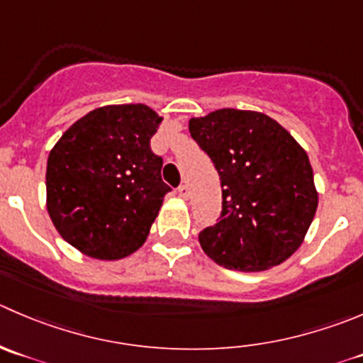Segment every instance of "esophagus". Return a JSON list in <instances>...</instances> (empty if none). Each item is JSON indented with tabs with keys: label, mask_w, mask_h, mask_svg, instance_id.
<instances>
[{
	"label": "esophagus",
	"mask_w": 363,
	"mask_h": 363,
	"mask_svg": "<svg viewBox=\"0 0 363 363\" xmlns=\"http://www.w3.org/2000/svg\"><path fill=\"white\" fill-rule=\"evenodd\" d=\"M177 193H179V196H181V199H184V200H188V196H189V189H188V186L186 184H181L177 188Z\"/></svg>",
	"instance_id": "obj_1"
}]
</instances>
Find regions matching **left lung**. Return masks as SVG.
Instances as JSON below:
<instances>
[{
    "label": "left lung",
    "mask_w": 363,
    "mask_h": 363,
    "mask_svg": "<svg viewBox=\"0 0 363 363\" xmlns=\"http://www.w3.org/2000/svg\"><path fill=\"white\" fill-rule=\"evenodd\" d=\"M191 138L221 181V214L199 234L220 266L264 271L289 259L318 209L314 172L303 147L260 111L223 108L189 121Z\"/></svg>",
    "instance_id": "1"
}]
</instances>
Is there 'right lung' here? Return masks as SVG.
Here are the masks:
<instances>
[{
	"label": "right lung",
	"instance_id": "right-lung-1",
	"mask_svg": "<svg viewBox=\"0 0 363 363\" xmlns=\"http://www.w3.org/2000/svg\"><path fill=\"white\" fill-rule=\"evenodd\" d=\"M163 117L145 104H110L74 122L48 157L56 230L84 255L117 260L145 242L170 186L150 138Z\"/></svg>",
	"mask_w": 363,
	"mask_h": 363
}]
</instances>
